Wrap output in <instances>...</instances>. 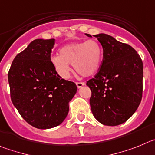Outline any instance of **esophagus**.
I'll list each match as a JSON object with an SVG mask.
<instances>
[{
	"instance_id": "34e87169",
	"label": "esophagus",
	"mask_w": 155,
	"mask_h": 155,
	"mask_svg": "<svg viewBox=\"0 0 155 155\" xmlns=\"http://www.w3.org/2000/svg\"><path fill=\"white\" fill-rule=\"evenodd\" d=\"M85 85V83H83V82H77L76 83V86H77L78 88H81L82 86H83Z\"/></svg>"
}]
</instances>
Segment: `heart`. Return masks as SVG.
Instances as JSON below:
<instances>
[{
	"label": "heart",
	"instance_id": "heart-1",
	"mask_svg": "<svg viewBox=\"0 0 155 155\" xmlns=\"http://www.w3.org/2000/svg\"><path fill=\"white\" fill-rule=\"evenodd\" d=\"M103 56V50L96 40L89 39L65 45L59 50V55H53L51 62L58 76L68 79L70 65L83 76H90L98 71Z\"/></svg>",
	"mask_w": 155,
	"mask_h": 155
}]
</instances>
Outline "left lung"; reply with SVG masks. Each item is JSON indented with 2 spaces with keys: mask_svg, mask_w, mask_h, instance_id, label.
Instances as JSON below:
<instances>
[{
  "mask_svg": "<svg viewBox=\"0 0 155 155\" xmlns=\"http://www.w3.org/2000/svg\"><path fill=\"white\" fill-rule=\"evenodd\" d=\"M93 36L101 44L104 57L96 76L86 83L92 92L91 110L102 124L117 126L126 122L140 105L143 62L129 45L107 34Z\"/></svg>",
  "mask_w": 155,
  "mask_h": 155,
  "instance_id": "left-lung-1",
  "label": "left lung"
}]
</instances>
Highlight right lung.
<instances>
[{
  "instance_id": "right-lung-1",
  "label": "right lung",
  "mask_w": 155,
  "mask_h": 155,
  "mask_svg": "<svg viewBox=\"0 0 155 155\" xmlns=\"http://www.w3.org/2000/svg\"><path fill=\"white\" fill-rule=\"evenodd\" d=\"M55 40L35 39L15 56L8 72L11 98L23 119L38 129L61 124L76 83L62 79L51 62Z\"/></svg>"
}]
</instances>
